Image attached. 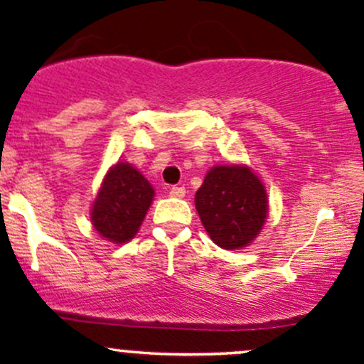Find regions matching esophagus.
<instances>
[{"mask_svg": "<svg viewBox=\"0 0 364 364\" xmlns=\"http://www.w3.org/2000/svg\"><path fill=\"white\" fill-rule=\"evenodd\" d=\"M186 190L183 188V186H171L169 188V195L171 197H176V198H183L185 197Z\"/></svg>", "mask_w": 364, "mask_h": 364, "instance_id": "obj_1", "label": "esophagus"}]
</instances>
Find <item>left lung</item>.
<instances>
[{"mask_svg": "<svg viewBox=\"0 0 364 364\" xmlns=\"http://www.w3.org/2000/svg\"><path fill=\"white\" fill-rule=\"evenodd\" d=\"M195 208L213 242L233 251L250 246L262 232L269 197L247 166H214L195 193Z\"/></svg>", "mask_w": 364, "mask_h": 364, "instance_id": "1", "label": "left lung"}]
</instances>
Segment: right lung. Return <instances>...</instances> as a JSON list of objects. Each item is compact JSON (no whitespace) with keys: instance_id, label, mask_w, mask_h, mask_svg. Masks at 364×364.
<instances>
[{"instance_id":"add662e5","label":"right lung","mask_w":364,"mask_h":364,"mask_svg":"<svg viewBox=\"0 0 364 364\" xmlns=\"http://www.w3.org/2000/svg\"><path fill=\"white\" fill-rule=\"evenodd\" d=\"M155 190L129 162H118L106 172L90 209V221L102 239L125 244L139 232Z\"/></svg>"}]
</instances>
